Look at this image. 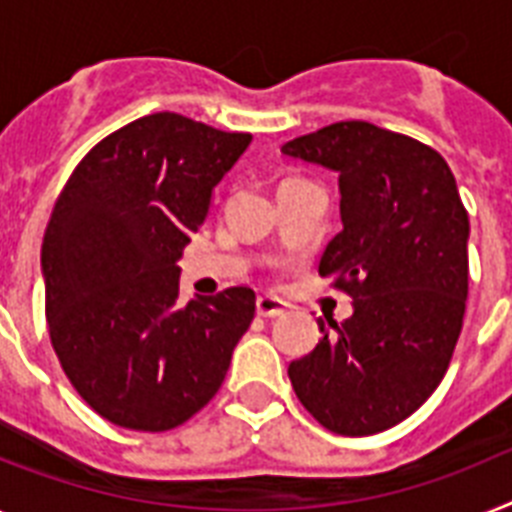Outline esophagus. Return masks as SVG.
Segmentation results:
<instances>
[{"instance_id":"1","label":"esophagus","mask_w":512,"mask_h":512,"mask_svg":"<svg viewBox=\"0 0 512 512\" xmlns=\"http://www.w3.org/2000/svg\"><path fill=\"white\" fill-rule=\"evenodd\" d=\"M255 309H257V315L270 320V317H281L283 312H286V302L273 299V296H260V299L255 302Z\"/></svg>"}]
</instances>
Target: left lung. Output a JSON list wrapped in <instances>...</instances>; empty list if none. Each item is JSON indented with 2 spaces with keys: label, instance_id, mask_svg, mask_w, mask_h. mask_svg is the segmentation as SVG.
Masks as SVG:
<instances>
[{
  "label": "left lung",
  "instance_id": "8db88e82",
  "mask_svg": "<svg viewBox=\"0 0 512 512\" xmlns=\"http://www.w3.org/2000/svg\"><path fill=\"white\" fill-rule=\"evenodd\" d=\"M283 153L338 174L343 231L320 276L354 299L341 325L289 364L296 398L346 437L409 419L448 372L468 296V213L445 158L369 122H336Z\"/></svg>",
  "mask_w": 512,
  "mask_h": 512
}]
</instances>
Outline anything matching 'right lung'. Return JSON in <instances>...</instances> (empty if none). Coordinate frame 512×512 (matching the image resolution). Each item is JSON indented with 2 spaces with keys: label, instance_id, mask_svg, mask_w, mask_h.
I'll return each mask as SVG.
<instances>
[{
  "label": "right lung",
  "instance_id": "obj_1",
  "mask_svg": "<svg viewBox=\"0 0 512 512\" xmlns=\"http://www.w3.org/2000/svg\"><path fill=\"white\" fill-rule=\"evenodd\" d=\"M252 135L150 114L103 137L64 184L41 247L51 346L90 409L137 432L218 393L255 291L179 299V257Z\"/></svg>",
  "mask_w": 512,
  "mask_h": 512
}]
</instances>
